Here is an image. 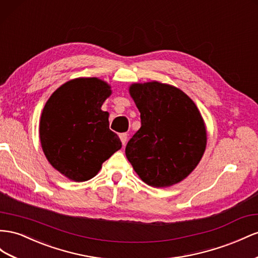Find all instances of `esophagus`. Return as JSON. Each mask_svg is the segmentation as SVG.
<instances>
[{
	"instance_id": "34e87169",
	"label": "esophagus",
	"mask_w": 258,
	"mask_h": 258,
	"mask_svg": "<svg viewBox=\"0 0 258 258\" xmlns=\"http://www.w3.org/2000/svg\"><path fill=\"white\" fill-rule=\"evenodd\" d=\"M119 138H120V140H121L122 144H123V145L126 144L127 139H128V135L126 134V132H124V134H120V135H119Z\"/></svg>"
}]
</instances>
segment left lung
<instances>
[{"instance_id": "8db88e82", "label": "left lung", "mask_w": 258, "mask_h": 258, "mask_svg": "<svg viewBox=\"0 0 258 258\" xmlns=\"http://www.w3.org/2000/svg\"><path fill=\"white\" fill-rule=\"evenodd\" d=\"M141 114V128L126 146V156L146 184H176L200 163L206 129L199 109L181 90L159 83H135L129 89Z\"/></svg>"}]
</instances>
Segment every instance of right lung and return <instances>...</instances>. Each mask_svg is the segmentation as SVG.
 Instances as JSON below:
<instances>
[{
	"label": "right lung",
	"instance_id": "add662e5",
	"mask_svg": "<svg viewBox=\"0 0 258 258\" xmlns=\"http://www.w3.org/2000/svg\"><path fill=\"white\" fill-rule=\"evenodd\" d=\"M97 78L64 83L47 100L40 120V140L47 161L77 182L93 178L102 164L121 148L101 109L112 93Z\"/></svg>",
	"mask_w": 258,
	"mask_h": 258
}]
</instances>
